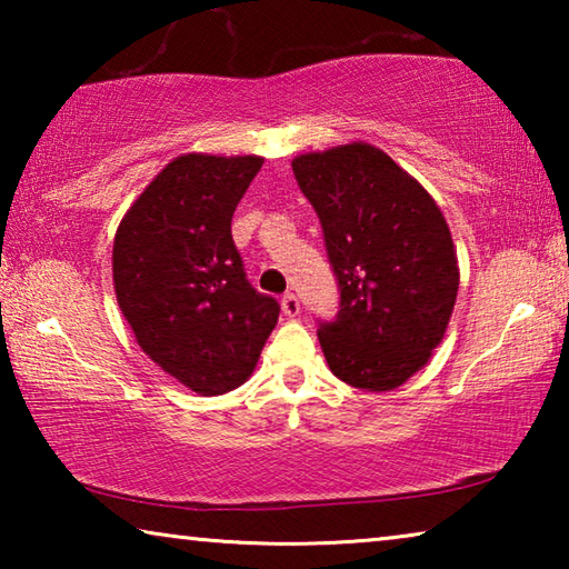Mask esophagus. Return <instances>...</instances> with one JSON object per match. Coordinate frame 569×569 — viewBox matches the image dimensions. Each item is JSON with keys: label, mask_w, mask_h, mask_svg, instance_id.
<instances>
[{"label": "esophagus", "mask_w": 569, "mask_h": 569, "mask_svg": "<svg viewBox=\"0 0 569 569\" xmlns=\"http://www.w3.org/2000/svg\"><path fill=\"white\" fill-rule=\"evenodd\" d=\"M281 308H283V313L288 316V319H293V316L301 313V303H298L296 293H286V296L281 298Z\"/></svg>", "instance_id": "34e87169"}]
</instances>
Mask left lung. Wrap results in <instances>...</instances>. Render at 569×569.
<instances>
[{
    "label": "left lung",
    "instance_id": "8db88e82",
    "mask_svg": "<svg viewBox=\"0 0 569 569\" xmlns=\"http://www.w3.org/2000/svg\"><path fill=\"white\" fill-rule=\"evenodd\" d=\"M339 281L319 341L333 377L391 391L445 339L459 288L457 250L435 198L369 142L306 152L293 162Z\"/></svg>",
    "mask_w": 569,
    "mask_h": 569
}]
</instances>
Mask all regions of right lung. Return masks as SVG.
I'll return each mask as SVG.
<instances>
[{
	"label": "right lung",
	"mask_w": 569,
	"mask_h": 569,
	"mask_svg": "<svg viewBox=\"0 0 569 569\" xmlns=\"http://www.w3.org/2000/svg\"><path fill=\"white\" fill-rule=\"evenodd\" d=\"M261 166L256 156H180L114 233V296L138 346L203 397L233 391L253 373L281 313L276 298L248 283L230 236Z\"/></svg>",
	"instance_id": "add662e5"
}]
</instances>
